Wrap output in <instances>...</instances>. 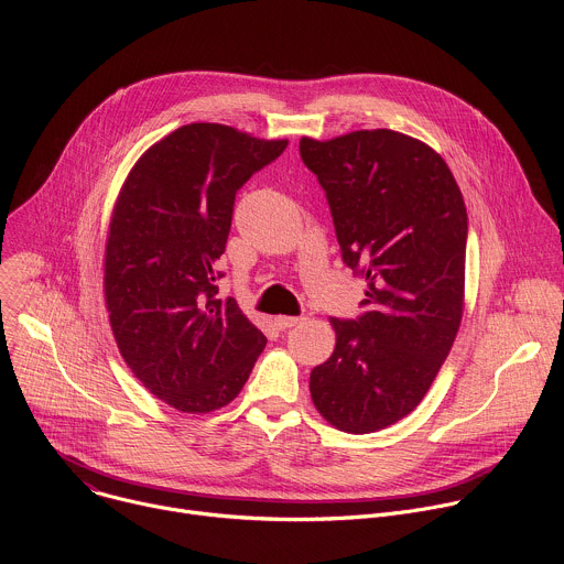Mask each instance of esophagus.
<instances>
[{"mask_svg":"<svg viewBox=\"0 0 564 564\" xmlns=\"http://www.w3.org/2000/svg\"><path fill=\"white\" fill-rule=\"evenodd\" d=\"M301 321H303V316H276V318H274V326H276L279 330H288V328L299 326Z\"/></svg>","mask_w":564,"mask_h":564,"instance_id":"obj_1","label":"esophagus"}]
</instances>
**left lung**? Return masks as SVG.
Wrapping results in <instances>:
<instances>
[{
    "mask_svg": "<svg viewBox=\"0 0 564 564\" xmlns=\"http://www.w3.org/2000/svg\"><path fill=\"white\" fill-rule=\"evenodd\" d=\"M324 187L344 263L366 281L357 318L330 316L337 346L310 394L335 429L364 435L417 409L464 310L468 216L444 158L390 129L301 138Z\"/></svg>",
    "mask_w": 564,
    "mask_h": 564,
    "instance_id": "8db88e82",
    "label": "left lung"
}]
</instances>
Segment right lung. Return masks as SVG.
Here are the masks:
<instances>
[{
    "mask_svg": "<svg viewBox=\"0 0 564 564\" xmlns=\"http://www.w3.org/2000/svg\"><path fill=\"white\" fill-rule=\"evenodd\" d=\"M288 140L185 124L129 172L109 225L105 299L122 359L181 413H212L246 386L268 339L218 296L236 192Z\"/></svg>",
    "mask_w": 564,
    "mask_h": 564,
    "instance_id": "right-lung-1",
    "label": "right lung"
}]
</instances>
